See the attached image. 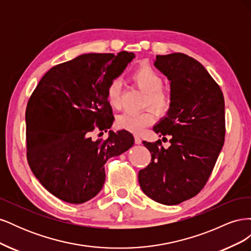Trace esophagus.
Returning a JSON list of instances; mask_svg holds the SVG:
<instances>
[{
    "label": "esophagus",
    "instance_id": "esophagus-1",
    "mask_svg": "<svg viewBox=\"0 0 251 251\" xmlns=\"http://www.w3.org/2000/svg\"><path fill=\"white\" fill-rule=\"evenodd\" d=\"M134 138H135V143L136 144H140L141 143V138H140V136L139 135H134Z\"/></svg>",
    "mask_w": 251,
    "mask_h": 251
}]
</instances>
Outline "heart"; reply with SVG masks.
<instances>
[{
	"instance_id": "heart-1",
	"label": "heart",
	"mask_w": 251,
	"mask_h": 251,
	"mask_svg": "<svg viewBox=\"0 0 251 251\" xmlns=\"http://www.w3.org/2000/svg\"><path fill=\"white\" fill-rule=\"evenodd\" d=\"M132 79L139 89L146 92L143 105L153 109L157 114H165L171 108V94L162 88L163 79L149 65H141L132 73ZM107 101L112 109H119L121 105L120 81L114 79L107 89ZM154 112L147 109L139 113L126 112L116 118V125L124 130L139 133L154 121Z\"/></svg>"
}]
</instances>
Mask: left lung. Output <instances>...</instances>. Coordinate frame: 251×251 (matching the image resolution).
I'll return each mask as SVG.
<instances>
[{
  "label": "left lung",
  "mask_w": 251,
  "mask_h": 251,
  "mask_svg": "<svg viewBox=\"0 0 251 251\" xmlns=\"http://www.w3.org/2000/svg\"><path fill=\"white\" fill-rule=\"evenodd\" d=\"M154 65L171 81L172 102L153 130L171 144L142 142L151 159L138 181L151 199L176 205L198 195L214 170L225 138L224 97L206 69L183 53L157 55Z\"/></svg>",
  "instance_id": "8db88e82"
}]
</instances>
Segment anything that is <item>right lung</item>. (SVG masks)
<instances>
[{
    "instance_id": "obj_1",
    "label": "right lung",
    "mask_w": 251,
    "mask_h": 251,
    "mask_svg": "<svg viewBox=\"0 0 251 251\" xmlns=\"http://www.w3.org/2000/svg\"><path fill=\"white\" fill-rule=\"evenodd\" d=\"M135 54L88 53L56 65L44 75L26 108L27 160L41 184L58 199L87 202L100 192L108 159L134 144L126 130L93 140L96 127L108 131L114 116L107 101L110 83Z\"/></svg>"
}]
</instances>
